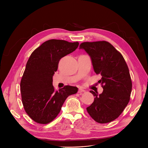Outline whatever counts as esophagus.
<instances>
[{"label":"esophagus","instance_id":"1","mask_svg":"<svg viewBox=\"0 0 148 148\" xmlns=\"http://www.w3.org/2000/svg\"><path fill=\"white\" fill-rule=\"evenodd\" d=\"M85 92V90H84L83 89H82V88H79V89L78 92L80 93V94H81V93H82V92Z\"/></svg>","mask_w":148,"mask_h":148}]
</instances>
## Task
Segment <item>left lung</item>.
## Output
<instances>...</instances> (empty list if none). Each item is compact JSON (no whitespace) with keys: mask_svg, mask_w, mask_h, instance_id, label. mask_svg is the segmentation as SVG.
Wrapping results in <instances>:
<instances>
[{"mask_svg":"<svg viewBox=\"0 0 148 148\" xmlns=\"http://www.w3.org/2000/svg\"><path fill=\"white\" fill-rule=\"evenodd\" d=\"M91 58L94 71L101 75V94L90 90L95 99L86 108L92 118L100 123L118 118L129 103L132 82L123 57L114 47L105 41L84 42L80 45Z\"/></svg>","mask_w":148,"mask_h":148,"instance_id":"1","label":"left lung"}]
</instances>
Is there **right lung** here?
I'll return each instance as SVG.
<instances>
[{"mask_svg": "<svg viewBox=\"0 0 148 148\" xmlns=\"http://www.w3.org/2000/svg\"><path fill=\"white\" fill-rule=\"evenodd\" d=\"M79 45L78 42L50 40L31 54L21 80L20 91L25 110L35 122L47 124L53 121L66 98L78 91L77 87L68 85L56 91L52 83L60 59Z\"/></svg>", "mask_w": 148, "mask_h": 148, "instance_id": "obj_1", "label": "right lung"}]
</instances>
